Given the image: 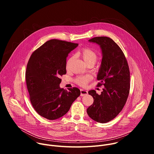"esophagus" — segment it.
<instances>
[{"instance_id":"34e87169","label":"esophagus","mask_w":154,"mask_h":154,"mask_svg":"<svg viewBox=\"0 0 154 154\" xmlns=\"http://www.w3.org/2000/svg\"><path fill=\"white\" fill-rule=\"evenodd\" d=\"M87 94H88V91L86 90H83V89L80 90V96H84Z\"/></svg>"}]
</instances>
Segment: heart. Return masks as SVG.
Listing matches in <instances>:
<instances>
[{
	"label": "heart",
	"mask_w": 154,
	"mask_h": 154,
	"mask_svg": "<svg viewBox=\"0 0 154 154\" xmlns=\"http://www.w3.org/2000/svg\"><path fill=\"white\" fill-rule=\"evenodd\" d=\"M77 55L81 57L85 63L87 64L88 63H95L97 59V53L93 49L88 48H85L80 50L77 53ZM73 60L72 57H70L66 63V68L67 71H69L71 68V64ZM90 80V77L87 75L79 76L75 79V82L80 86H85Z\"/></svg>",
	"instance_id": "b5f03b06"
}]
</instances>
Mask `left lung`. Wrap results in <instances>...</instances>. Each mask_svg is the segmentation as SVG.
I'll list each match as a JSON object with an SVG mask.
<instances>
[{"mask_svg": "<svg viewBox=\"0 0 154 154\" xmlns=\"http://www.w3.org/2000/svg\"><path fill=\"white\" fill-rule=\"evenodd\" d=\"M89 42L98 45L102 59L97 76L98 86L104 85L101 94L95 90L88 91L94 99L87 108V113L94 121L106 123L121 112L130 91V71L125 55L117 44L110 38L95 37Z\"/></svg>", "mask_w": 154, "mask_h": 154, "instance_id": "8db88e82", "label": "left lung"}]
</instances>
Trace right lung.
Listing matches in <instances>:
<instances>
[{
	"label": "right lung",
	"instance_id": "obj_1",
	"mask_svg": "<svg viewBox=\"0 0 154 154\" xmlns=\"http://www.w3.org/2000/svg\"><path fill=\"white\" fill-rule=\"evenodd\" d=\"M78 44L51 39L32 54L26 79L31 103L41 116L55 120L63 116L80 95L77 88L65 90L60 87V76L66 74L68 54Z\"/></svg>",
	"mask_w": 154,
	"mask_h": 154
}]
</instances>
